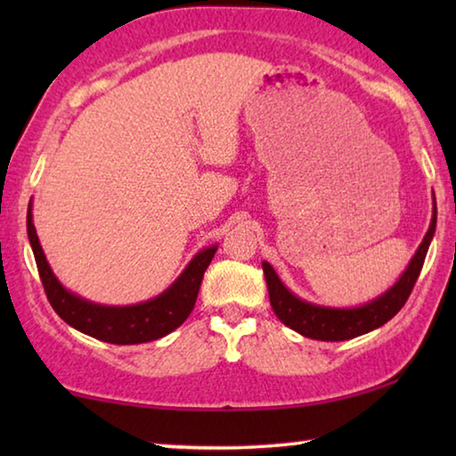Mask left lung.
I'll return each mask as SVG.
<instances>
[{
    "instance_id": "left-lung-1",
    "label": "left lung",
    "mask_w": 456,
    "mask_h": 456,
    "mask_svg": "<svg viewBox=\"0 0 456 456\" xmlns=\"http://www.w3.org/2000/svg\"><path fill=\"white\" fill-rule=\"evenodd\" d=\"M436 229V203L432 207V219L430 227L424 235L422 243L416 249L414 257L408 264L406 272L400 275V280L392 285V288L378 296L372 302H368L360 307H326L315 305L299 299L297 296L285 288L280 277H277L275 269L264 261V273L267 281L269 302L277 318H280L285 326L296 330L297 334L312 339H322V342H342V339H352L362 334H368L376 328L384 326L386 322L395 318V315L403 310L408 296L414 288L416 280H419L420 269L427 257L430 239L435 235Z\"/></svg>"
}]
</instances>
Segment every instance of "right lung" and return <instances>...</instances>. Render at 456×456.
I'll use <instances>...</instances> for the list:
<instances>
[{
  "instance_id": "right-lung-1",
  "label": "right lung",
  "mask_w": 456,
  "mask_h": 456,
  "mask_svg": "<svg viewBox=\"0 0 456 456\" xmlns=\"http://www.w3.org/2000/svg\"><path fill=\"white\" fill-rule=\"evenodd\" d=\"M28 237L32 245L37 272L44 285L48 302L68 326L76 328L82 334L102 339L108 344H144L171 334L189 318L197 302V293L203 281L205 269L217 251V245L199 251L176 281L160 296L136 305H100L88 302L76 293L68 291L53 275L48 259L37 239L32 221V203L28 207Z\"/></svg>"
}]
</instances>
